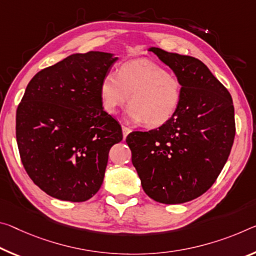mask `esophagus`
Returning a JSON list of instances; mask_svg holds the SVG:
<instances>
[{"mask_svg": "<svg viewBox=\"0 0 256 256\" xmlns=\"http://www.w3.org/2000/svg\"><path fill=\"white\" fill-rule=\"evenodd\" d=\"M122 131H123V136H124V139H125V138L128 136V133L131 132V128H128L124 126V125H123V126H122Z\"/></svg>", "mask_w": 256, "mask_h": 256, "instance_id": "34e87169", "label": "esophagus"}]
</instances>
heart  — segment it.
Wrapping results in <instances>:
<instances>
[{"mask_svg":"<svg viewBox=\"0 0 256 256\" xmlns=\"http://www.w3.org/2000/svg\"><path fill=\"white\" fill-rule=\"evenodd\" d=\"M130 98L126 117L134 123L160 128L176 115L182 100L179 77L148 60L122 66L117 74H107L100 84L104 110L116 114Z\"/></svg>","mask_w":256,"mask_h":256,"instance_id":"obj_1","label":"heart"}]
</instances>
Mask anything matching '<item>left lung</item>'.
I'll list each match as a JSON object with an SVG mask.
<instances>
[{"mask_svg":"<svg viewBox=\"0 0 256 256\" xmlns=\"http://www.w3.org/2000/svg\"><path fill=\"white\" fill-rule=\"evenodd\" d=\"M182 84L171 120L126 136L144 192L158 202L182 204L208 192L228 160L236 125L230 93L206 64L190 56L150 48Z\"/></svg>","mask_w":256,"mask_h":256,"instance_id":"8db88e82","label":"left lung"}]
</instances>
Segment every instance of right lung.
Returning <instances> with one entry per match:
<instances>
[{
	"instance_id": "1",
	"label": "right lung",
	"mask_w": 256,
	"mask_h": 256,
	"mask_svg": "<svg viewBox=\"0 0 256 256\" xmlns=\"http://www.w3.org/2000/svg\"><path fill=\"white\" fill-rule=\"evenodd\" d=\"M112 54H75L38 72L16 115L22 165L34 184L60 200L85 202L102 184L122 128L104 110L100 84Z\"/></svg>"
}]
</instances>
